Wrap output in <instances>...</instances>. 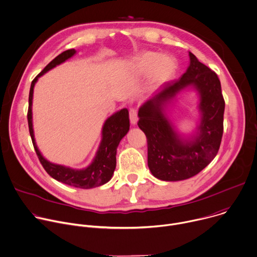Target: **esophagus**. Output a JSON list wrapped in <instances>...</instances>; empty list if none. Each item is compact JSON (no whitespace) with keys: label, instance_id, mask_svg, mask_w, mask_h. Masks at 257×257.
<instances>
[{"label":"esophagus","instance_id":"esophagus-1","mask_svg":"<svg viewBox=\"0 0 257 257\" xmlns=\"http://www.w3.org/2000/svg\"><path fill=\"white\" fill-rule=\"evenodd\" d=\"M129 117H130V122L131 124L135 125L137 123L138 120V116H137V110L134 108H131L129 111Z\"/></svg>","mask_w":257,"mask_h":257}]
</instances>
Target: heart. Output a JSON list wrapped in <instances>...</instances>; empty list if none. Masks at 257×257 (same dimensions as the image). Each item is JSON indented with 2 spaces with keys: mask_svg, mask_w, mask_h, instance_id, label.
<instances>
[{
  "mask_svg": "<svg viewBox=\"0 0 257 257\" xmlns=\"http://www.w3.org/2000/svg\"><path fill=\"white\" fill-rule=\"evenodd\" d=\"M132 69L139 75H147L152 72L153 80L162 82L176 74L178 63L174 57L163 56L155 51H145L134 58Z\"/></svg>",
  "mask_w": 257,
  "mask_h": 257,
  "instance_id": "heart-1",
  "label": "heart"
}]
</instances>
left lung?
<instances>
[{
    "mask_svg": "<svg viewBox=\"0 0 257 257\" xmlns=\"http://www.w3.org/2000/svg\"><path fill=\"white\" fill-rule=\"evenodd\" d=\"M190 65L179 79L165 82L138 111V127L147 139V160L151 174L162 181L177 182L198 175L217 155L223 136L225 101L215 71L189 52ZM189 85L199 92L202 114L198 135L179 138L163 114V107Z\"/></svg>",
    "mask_w": 257,
    "mask_h": 257,
    "instance_id": "obj_1",
    "label": "left lung"
}]
</instances>
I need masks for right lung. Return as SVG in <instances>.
<instances>
[{"instance_id":"obj_1","label":"right lung","mask_w":257,"mask_h":257,"mask_svg":"<svg viewBox=\"0 0 257 257\" xmlns=\"http://www.w3.org/2000/svg\"><path fill=\"white\" fill-rule=\"evenodd\" d=\"M75 53L74 49H68L57 55L53 60H51L44 69L32 80L30 92H29V107L27 113L29 132L32 139V143L36 154L41 162L46 173L54 180L80 189H92L102 186L108 183L116 168V153L117 147L121 139L127 134L130 127L129 122V112L127 109H122L121 111L115 113L109 117L103 126V139L101 141L97 155L90 166L84 169H72L63 165L54 164L46 160L40 153L35 143L33 127H32V98L34 84L38 77L44 74L49 69L62 63Z\"/></svg>"}]
</instances>
